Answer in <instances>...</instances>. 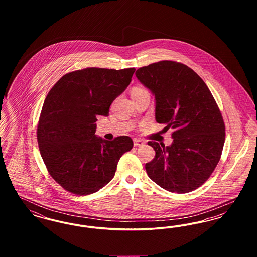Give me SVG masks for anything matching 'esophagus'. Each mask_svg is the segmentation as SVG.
<instances>
[{
    "instance_id": "1",
    "label": "esophagus",
    "mask_w": 257,
    "mask_h": 257,
    "mask_svg": "<svg viewBox=\"0 0 257 257\" xmlns=\"http://www.w3.org/2000/svg\"><path fill=\"white\" fill-rule=\"evenodd\" d=\"M145 145V142L141 139H134V147H142Z\"/></svg>"
}]
</instances>
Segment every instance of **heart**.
I'll use <instances>...</instances> for the list:
<instances>
[{
  "label": "heart",
  "instance_id": "heart-1",
  "mask_svg": "<svg viewBox=\"0 0 257 257\" xmlns=\"http://www.w3.org/2000/svg\"><path fill=\"white\" fill-rule=\"evenodd\" d=\"M143 92H147V91L146 89L142 88V87H134V88H132V90H131L132 96H133V95H137V94H141V93H143Z\"/></svg>",
  "mask_w": 257,
  "mask_h": 257
}]
</instances>
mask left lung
Returning a JSON list of instances; mask_svg holds the SVG:
<instances>
[{
	"instance_id": "left-lung-1",
	"label": "left lung",
	"mask_w": 257,
	"mask_h": 257,
	"mask_svg": "<svg viewBox=\"0 0 257 257\" xmlns=\"http://www.w3.org/2000/svg\"><path fill=\"white\" fill-rule=\"evenodd\" d=\"M139 81L155 95V118L172 128L170 147L148 142L156 154L146 164L149 178L177 194L207 181L221 156L225 126L206 84L183 63L161 61L139 68Z\"/></svg>"
}]
</instances>
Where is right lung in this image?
Listing matches in <instances>:
<instances>
[{
	"instance_id": "1",
	"label": "right lung",
	"mask_w": 257,
	"mask_h": 257,
	"mask_svg": "<svg viewBox=\"0 0 257 257\" xmlns=\"http://www.w3.org/2000/svg\"><path fill=\"white\" fill-rule=\"evenodd\" d=\"M135 70L87 67L63 75L50 89L37 124V143L50 175L64 190L78 196L96 193L132 149L128 136L113 141L96 137L95 122L97 115L108 116Z\"/></svg>"
}]
</instances>
